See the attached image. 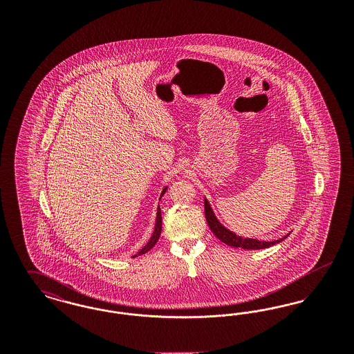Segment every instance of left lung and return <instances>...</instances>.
<instances>
[{
	"label": "left lung",
	"mask_w": 354,
	"mask_h": 354,
	"mask_svg": "<svg viewBox=\"0 0 354 354\" xmlns=\"http://www.w3.org/2000/svg\"><path fill=\"white\" fill-rule=\"evenodd\" d=\"M204 214H205V219L211 228V231L214 232V235L219 239L220 241H223L227 245L235 247V248H243V250H263V248H270L272 245L283 241L286 239L288 235L279 239V240H273V241H261V240H256V239H250V237H241L234 234L232 231L227 230L219 220L216 219L211 205L207 199H204Z\"/></svg>",
	"instance_id": "obj_1"
}]
</instances>
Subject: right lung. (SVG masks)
I'll use <instances>...</instances> for the list:
<instances>
[{
    "label": "right lung",
    "instance_id": "obj_1",
    "mask_svg": "<svg viewBox=\"0 0 354 354\" xmlns=\"http://www.w3.org/2000/svg\"><path fill=\"white\" fill-rule=\"evenodd\" d=\"M166 189H167V187H165V189L162 191L160 198L165 195ZM160 232H162V214H160V207H158V211H156V220H155V228H153L152 236L150 237V240L147 241V244H146V245H145L139 252L134 254L133 257H136L138 254L140 256V254H145V253L149 252V251L151 250L152 247L156 244V241H158V239H159V236H160Z\"/></svg>",
    "mask_w": 354,
    "mask_h": 354
}]
</instances>
